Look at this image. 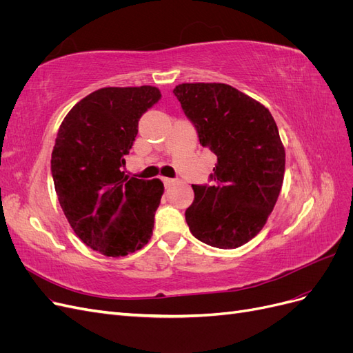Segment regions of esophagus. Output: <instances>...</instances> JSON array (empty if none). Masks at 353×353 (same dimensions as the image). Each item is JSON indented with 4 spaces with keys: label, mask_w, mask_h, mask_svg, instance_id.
Returning <instances> with one entry per match:
<instances>
[{
    "label": "esophagus",
    "mask_w": 353,
    "mask_h": 353,
    "mask_svg": "<svg viewBox=\"0 0 353 353\" xmlns=\"http://www.w3.org/2000/svg\"><path fill=\"white\" fill-rule=\"evenodd\" d=\"M162 181H163V184H165L166 188L175 184V179H172V178H162Z\"/></svg>",
    "instance_id": "esophagus-1"
}]
</instances>
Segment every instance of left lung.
Listing matches in <instances>:
<instances>
[{"label": "left lung", "mask_w": 353, "mask_h": 353, "mask_svg": "<svg viewBox=\"0 0 353 353\" xmlns=\"http://www.w3.org/2000/svg\"><path fill=\"white\" fill-rule=\"evenodd\" d=\"M174 94L218 162L215 185H193L185 210L193 236L218 249L250 241L268 221L283 187L285 152L263 104L227 83H179Z\"/></svg>", "instance_id": "8db88e82"}]
</instances>
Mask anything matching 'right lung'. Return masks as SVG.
<instances>
[{"instance_id":"add662e5","label":"right lung","mask_w":353,"mask_h":353,"mask_svg":"<svg viewBox=\"0 0 353 353\" xmlns=\"http://www.w3.org/2000/svg\"><path fill=\"white\" fill-rule=\"evenodd\" d=\"M160 97L152 85L100 88L74 104L59 128L51 174L60 206L74 234L104 256L134 253L153 236L163 183L130 178L122 166L138 121Z\"/></svg>"}]
</instances>
